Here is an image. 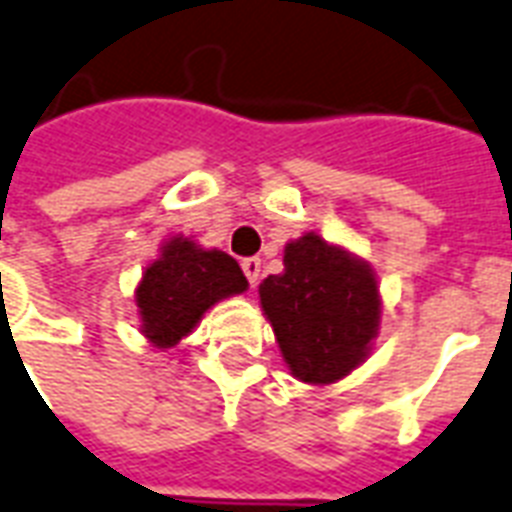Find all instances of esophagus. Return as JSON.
<instances>
[{
    "label": "esophagus",
    "instance_id": "obj_1",
    "mask_svg": "<svg viewBox=\"0 0 512 512\" xmlns=\"http://www.w3.org/2000/svg\"><path fill=\"white\" fill-rule=\"evenodd\" d=\"M243 272L248 277V283L256 285L261 277V259H243Z\"/></svg>",
    "mask_w": 512,
    "mask_h": 512
}]
</instances>
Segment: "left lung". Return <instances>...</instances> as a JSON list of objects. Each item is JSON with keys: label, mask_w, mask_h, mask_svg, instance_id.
<instances>
[{"label": "left lung", "mask_w": 512, "mask_h": 512, "mask_svg": "<svg viewBox=\"0 0 512 512\" xmlns=\"http://www.w3.org/2000/svg\"><path fill=\"white\" fill-rule=\"evenodd\" d=\"M261 310L285 366L307 384H334L371 355L382 296L374 269L342 245L304 232L283 253V272L259 285Z\"/></svg>", "instance_id": "8db88e82"}]
</instances>
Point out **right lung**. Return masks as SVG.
I'll use <instances>...</instances> for the list:
<instances>
[{"label":"right lung","instance_id":"obj_1","mask_svg":"<svg viewBox=\"0 0 512 512\" xmlns=\"http://www.w3.org/2000/svg\"><path fill=\"white\" fill-rule=\"evenodd\" d=\"M243 291L248 280L229 253L202 248L192 237H168L136 285L141 334L157 350L176 347L213 304Z\"/></svg>","mask_w":512,"mask_h":512}]
</instances>
